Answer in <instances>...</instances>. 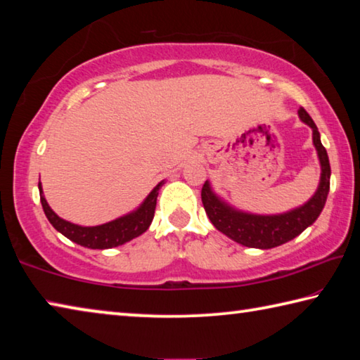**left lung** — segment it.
Returning a JSON list of instances; mask_svg holds the SVG:
<instances>
[{
    "instance_id": "left-lung-1",
    "label": "left lung",
    "mask_w": 360,
    "mask_h": 360,
    "mask_svg": "<svg viewBox=\"0 0 360 360\" xmlns=\"http://www.w3.org/2000/svg\"><path fill=\"white\" fill-rule=\"evenodd\" d=\"M297 114H300L302 122L312 129V141L315 149H317L320 169H322L317 191L314 193V196L306 204L285 214H250L229 206L222 198L215 195L209 181L202 185L201 199L209 220H211L212 225L219 231H222L224 235L240 243L243 246L257 248V250H270V248L291 241L292 238L301 235L307 226H311L317 220L325 202H327L331 175L327 149L323 148L322 141H320L317 125L314 124V120L306 112V109L300 108Z\"/></svg>"
}]
</instances>
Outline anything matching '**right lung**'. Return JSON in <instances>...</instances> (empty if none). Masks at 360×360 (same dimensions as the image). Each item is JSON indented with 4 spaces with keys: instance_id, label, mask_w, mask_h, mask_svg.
I'll return each instance as SVG.
<instances>
[{
    "instance_id": "obj_1",
    "label": "right lung",
    "mask_w": 360,
    "mask_h": 360,
    "mask_svg": "<svg viewBox=\"0 0 360 360\" xmlns=\"http://www.w3.org/2000/svg\"><path fill=\"white\" fill-rule=\"evenodd\" d=\"M162 185L164 181L154 186L153 191L149 193L136 211L127 214L124 217L110 220L108 224L96 226H82L60 219L59 215L49 207L45 196H43L41 184H38V190H40V201L43 211H45L49 224H51L59 233H63L65 238H69L70 241L77 243V245L90 248V250H109V248L120 246L127 241L134 240V238L145 233L149 229V225H151L154 217V211H156L159 188Z\"/></svg>"
}]
</instances>
